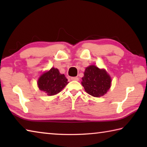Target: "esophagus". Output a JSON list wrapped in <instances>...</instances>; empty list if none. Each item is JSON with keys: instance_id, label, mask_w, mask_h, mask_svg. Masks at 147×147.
Masks as SVG:
<instances>
[{"instance_id": "34e87169", "label": "esophagus", "mask_w": 147, "mask_h": 147, "mask_svg": "<svg viewBox=\"0 0 147 147\" xmlns=\"http://www.w3.org/2000/svg\"><path fill=\"white\" fill-rule=\"evenodd\" d=\"M71 79L72 80H75V81H78V80H79L78 77H71Z\"/></svg>"}]
</instances>
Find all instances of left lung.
I'll return each mask as SVG.
<instances>
[{
    "label": "left lung",
    "instance_id": "obj_1",
    "mask_svg": "<svg viewBox=\"0 0 147 147\" xmlns=\"http://www.w3.org/2000/svg\"><path fill=\"white\" fill-rule=\"evenodd\" d=\"M82 84L88 94L95 97L103 96L111 86V80L104 69L95 65H90L86 69Z\"/></svg>",
    "mask_w": 147,
    "mask_h": 147
}]
</instances>
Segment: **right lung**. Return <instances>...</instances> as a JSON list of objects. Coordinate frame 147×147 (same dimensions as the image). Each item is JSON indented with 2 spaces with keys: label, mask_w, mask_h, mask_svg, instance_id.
<instances>
[{
  "label": "right lung",
  "mask_w": 147,
  "mask_h": 147,
  "mask_svg": "<svg viewBox=\"0 0 147 147\" xmlns=\"http://www.w3.org/2000/svg\"><path fill=\"white\" fill-rule=\"evenodd\" d=\"M68 83L64 74L59 73L58 69L53 67L40 76L38 85L41 91L51 96L59 93Z\"/></svg>",
  "instance_id": "add662e5"
}]
</instances>
